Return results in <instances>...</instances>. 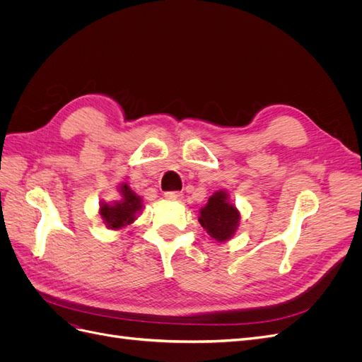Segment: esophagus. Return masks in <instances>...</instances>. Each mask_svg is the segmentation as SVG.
<instances>
[{"label": "esophagus", "instance_id": "34e87169", "mask_svg": "<svg viewBox=\"0 0 362 362\" xmlns=\"http://www.w3.org/2000/svg\"><path fill=\"white\" fill-rule=\"evenodd\" d=\"M164 198H166L168 201L180 202V201H182V193H180V192H166V193H164Z\"/></svg>", "mask_w": 362, "mask_h": 362}]
</instances>
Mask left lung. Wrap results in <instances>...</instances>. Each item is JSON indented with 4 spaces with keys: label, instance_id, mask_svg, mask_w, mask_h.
Listing matches in <instances>:
<instances>
[{
    "label": "left lung",
    "instance_id": "8db88e82",
    "mask_svg": "<svg viewBox=\"0 0 362 362\" xmlns=\"http://www.w3.org/2000/svg\"><path fill=\"white\" fill-rule=\"evenodd\" d=\"M199 223L217 243L231 240L240 225V211L225 190H217L199 211Z\"/></svg>",
    "mask_w": 362,
    "mask_h": 362
}]
</instances>
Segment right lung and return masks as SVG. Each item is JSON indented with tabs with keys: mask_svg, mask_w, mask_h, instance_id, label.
I'll return each instance as SVG.
<instances>
[{
	"mask_svg": "<svg viewBox=\"0 0 362 362\" xmlns=\"http://www.w3.org/2000/svg\"><path fill=\"white\" fill-rule=\"evenodd\" d=\"M120 199L115 202H100V214L108 229H122L127 225L133 223L137 214L144 210V202L140 196L129 189L127 182H122L117 187Z\"/></svg>",
	"mask_w": 362,
	"mask_h": 362,
	"instance_id": "1",
	"label": "right lung"
}]
</instances>
